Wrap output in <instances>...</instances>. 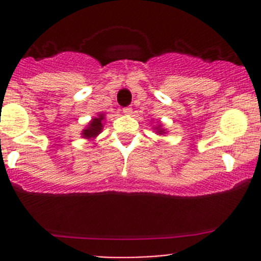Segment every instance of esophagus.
<instances>
[{"mask_svg":"<svg viewBox=\"0 0 261 261\" xmlns=\"http://www.w3.org/2000/svg\"><path fill=\"white\" fill-rule=\"evenodd\" d=\"M122 111H123V114H125V115H131V114H133V107H130V106L125 107Z\"/></svg>","mask_w":261,"mask_h":261,"instance_id":"34e87169","label":"esophagus"}]
</instances>
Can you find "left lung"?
Returning <instances> with one entry per match:
<instances>
[{
	"instance_id": "1",
	"label": "left lung",
	"mask_w": 261,
	"mask_h": 261,
	"mask_svg": "<svg viewBox=\"0 0 261 261\" xmlns=\"http://www.w3.org/2000/svg\"><path fill=\"white\" fill-rule=\"evenodd\" d=\"M154 130H156V133L159 134V135H163V134L165 133V130H164V128H162V125H159V126H158V127H156V126H155V128H154Z\"/></svg>"
}]
</instances>
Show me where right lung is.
I'll return each mask as SVG.
<instances>
[{"mask_svg": "<svg viewBox=\"0 0 261 261\" xmlns=\"http://www.w3.org/2000/svg\"><path fill=\"white\" fill-rule=\"evenodd\" d=\"M103 120H105V115L99 114L97 117L92 118L91 122L88 123L86 128L82 131V138L84 139H94L98 134H101L102 128H103Z\"/></svg>", "mask_w": 261, "mask_h": 261, "instance_id": "obj_1", "label": "right lung"}]
</instances>
